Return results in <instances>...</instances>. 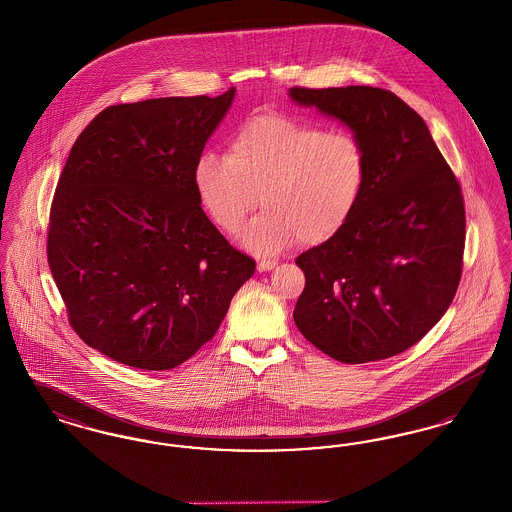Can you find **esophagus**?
<instances>
[{"label":"esophagus","instance_id":"esophagus-1","mask_svg":"<svg viewBox=\"0 0 512 512\" xmlns=\"http://www.w3.org/2000/svg\"><path fill=\"white\" fill-rule=\"evenodd\" d=\"M276 265H278V261H274V259H263V261L257 263V270L259 272H267V270H272Z\"/></svg>","mask_w":512,"mask_h":512}]
</instances>
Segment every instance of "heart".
<instances>
[{"label":"heart","instance_id":"obj_1","mask_svg":"<svg viewBox=\"0 0 512 512\" xmlns=\"http://www.w3.org/2000/svg\"><path fill=\"white\" fill-rule=\"evenodd\" d=\"M203 207L224 232H234L257 207L265 211L242 234L259 255L332 240L355 215L368 182V153L351 132L284 113H265L238 126L228 155L203 149L194 163Z\"/></svg>","mask_w":512,"mask_h":512}]
</instances>
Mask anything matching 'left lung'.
<instances>
[{"label": "left lung", "instance_id": "obj_1", "mask_svg": "<svg viewBox=\"0 0 512 512\" xmlns=\"http://www.w3.org/2000/svg\"><path fill=\"white\" fill-rule=\"evenodd\" d=\"M290 99L345 124L368 153L355 215L301 253L293 320L332 359L359 365L403 353L449 309L461 280V186L422 117L372 86L290 88Z\"/></svg>", "mask_w": 512, "mask_h": 512}]
</instances>
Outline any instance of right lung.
I'll use <instances>...</instances> for the list:
<instances>
[{
	"label": "right lung",
	"instance_id": "obj_1",
	"mask_svg": "<svg viewBox=\"0 0 512 512\" xmlns=\"http://www.w3.org/2000/svg\"><path fill=\"white\" fill-rule=\"evenodd\" d=\"M234 96L111 105L69 153L51 203L49 268L74 332L117 363L182 365L255 272L203 213L192 176Z\"/></svg>",
	"mask_w": 512,
	"mask_h": 512
}]
</instances>
